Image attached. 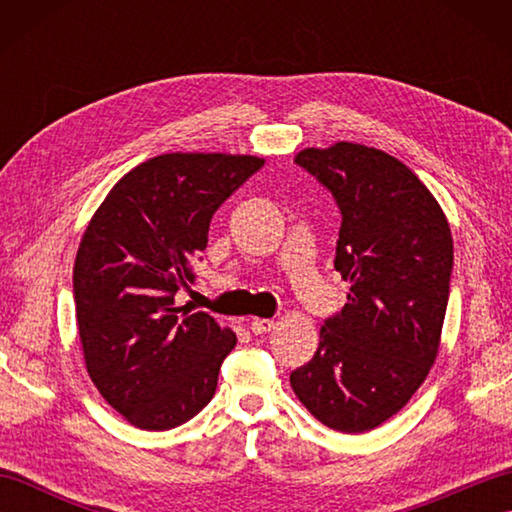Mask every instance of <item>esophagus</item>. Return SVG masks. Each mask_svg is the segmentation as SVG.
<instances>
[{"label":"esophagus","mask_w":512,"mask_h":512,"mask_svg":"<svg viewBox=\"0 0 512 512\" xmlns=\"http://www.w3.org/2000/svg\"><path fill=\"white\" fill-rule=\"evenodd\" d=\"M275 328L273 319H253L250 321V332L253 334H266Z\"/></svg>","instance_id":"34e87169"}]
</instances>
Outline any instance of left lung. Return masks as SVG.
<instances>
[{"label":"left lung","instance_id":"1","mask_svg":"<svg viewBox=\"0 0 512 512\" xmlns=\"http://www.w3.org/2000/svg\"><path fill=\"white\" fill-rule=\"evenodd\" d=\"M295 162L339 206L334 268L350 292L290 385L325 427L363 433L405 407L436 361L453 273L451 228L416 173L385 151L336 143L303 149Z\"/></svg>","mask_w":512,"mask_h":512}]
</instances>
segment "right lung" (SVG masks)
Segmentation results:
<instances>
[{
	"label": "right lung",
	"instance_id": "add662e5",
	"mask_svg": "<svg viewBox=\"0 0 512 512\" xmlns=\"http://www.w3.org/2000/svg\"><path fill=\"white\" fill-rule=\"evenodd\" d=\"M264 167L231 154H162L114 184L74 262L76 323L96 389L138 429L167 431L209 405L237 339L178 306L213 213Z\"/></svg>",
	"mask_w": 512,
	"mask_h": 512
}]
</instances>
